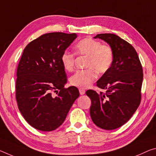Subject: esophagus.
<instances>
[{"label":"esophagus","mask_w":156,"mask_h":156,"mask_svg":"<svg viewBox=\"0 0 156 156\" xmlns=\"http://www.w3.org/2000/svg\"><path fill=\"white\" fill-rule=\"evenodd\" d=\"M79 92H80V94L81 95H83V94H85V90H83V89H79Z\"/></svg>","instance_id":"esophagus-1"}]
</instances>
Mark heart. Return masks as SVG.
<instances>
[{
    "instance_id": "1",
    "label": "heart",
    "mask_w": 156,
    "mask_h": 156,
    "mask_svg": "<svg viewBox=\"0 0 156 156\" xmlns=\"http://www.w3.org/2000/svg\"><path fill=\"white\" fill-rule=\"evenodd\" d=\"M76 53L86 56L85 67L78 70L70 78L72 85L86 88L96 78V72L104 73L112 65L114 53L110 46L102 44L100 41L91 38H85L78 41L75 46ZM61 63L66 71H73L75 65V55L65 51L61 55Z\"/></svg>"
}]
</instances>
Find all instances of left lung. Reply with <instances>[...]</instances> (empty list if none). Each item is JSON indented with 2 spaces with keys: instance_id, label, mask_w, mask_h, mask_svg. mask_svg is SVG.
<instances>
[{
  "instance_id": "obj_1",
  "label": "left lung",
  "mask_w": 156,
  "mask_h": 156,
  "mask_svg": "<svg viewBox=\"0 0 156 156\" xmlns=\"http://www.w3.org/2000/svg\"><path fill=\"white\" fill-rule=\"evenodd\" d=\"M94 38L106 41L114 53L112 65L96 82L106 92L87 90L90 116L96 126L114 130L125 124L141 102L143 69L133 46L115 34H98Z\"/></svg>"
}]
</instances>
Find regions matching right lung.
I'll return each mask as SVG.
<instances>
[{"label": "right lung", "mask_w": 156, "mask_h": 156, "mask_svg": "<svg viewBox=\"0 0 156 156\" xmlns=\"http://www.w3.org/2000/svg\"><path fill=\"white\" fill-rule=\"evenodd\" d=\"M76 37V33H46L24 48L16 71V98L25 119L39 130L60 126L80 95L76 87L65 88L67 79L60 60Z\"/></svg>", "instance_id": "1"}]
</instances>
